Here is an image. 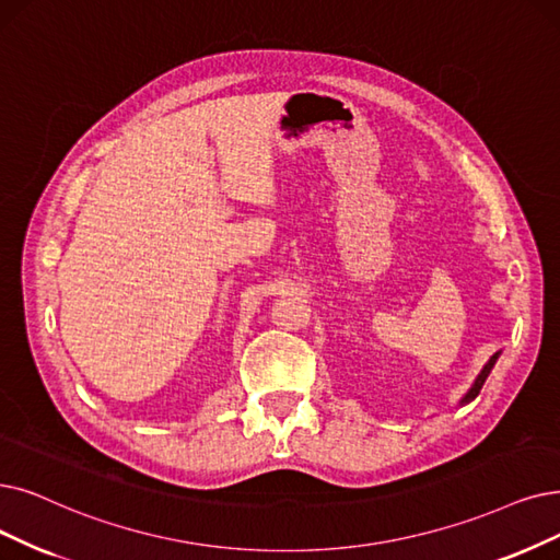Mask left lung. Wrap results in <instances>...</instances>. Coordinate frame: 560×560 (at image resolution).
Masks as SVG:
<instances>
[{"instance_id":"8db88e82","label":"left lung","mask_w":560,"mask_h":560,"mask_svg":"<svg viewBox=\"0 0 560 560\" xmlns=\"http://www.w3.org/2000/svg\"><path fill=\"white\" fill-rule=\"evenodd\" d=\"M497 358H499V353H494V355H491V361L485 365V370L480 372V376L476 378V384H474V388L471 390H468L466 393V397L462 399L464 401V405H466V401H471V399H476L478 397V393H480V388H482V384H485V378H487V374H489V370L491 368H494V363H497Z\"/></svg>"}]
</instances>
